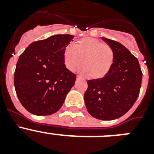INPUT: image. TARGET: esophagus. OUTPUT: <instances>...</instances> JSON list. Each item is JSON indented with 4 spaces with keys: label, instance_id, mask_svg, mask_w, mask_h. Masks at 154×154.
Instances as JSON below:
<instances>
[{
    "label": "esophagus",
    "instance_id": "34e87169",
    "mask_svg": "<svg viewBox=\"0 0 154 154\" xmlns=\"http://www.w3.org/2000/svg\"><path fill=\"white\" fill-rule=\"evenodd\" d=\"M76 79H77V80H80V79H83L82 78L81 76H77V78H76Z\"/></svg>",
    "mask_w": 154,
    "mask_h": 154
}]
</instances>
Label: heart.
<instances>
[{
    "instance_id": "1",
    "label": "heart",
    "mask_w": 154,
    "mask_h": 154,
    "mask_svg": "<svg viewBox=\"0 0 154 154\" xmlns=\"http://www.w3.org/2000/svg\"><path fill=\"white\" fill-rule=\"evenodd\" d=\"M114 60L113 50L109 45L92 38L81 39L64 51V61L68 69L77 70L83 61V72L89 78L99 79L106 75Z\"/></svg>"
}]
</instances>
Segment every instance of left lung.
<instances>
[{
	"instance_id": "left-lung-1",
	"label": "left lung",
	"mask_w": 154,
	"mask_h": 154,
	"mask_svg": "<svg viewBox=\"0 0 154 154\" xmlns=\"http://www.w3.org/2000/svg\"><path fill=\"white\" fill-rule=\"evenodd\" d=\"M114 52L106 75L89 80L84 101L89 113L101 120L118 119L130 109L140 93L143 74L138 59L125 46L102 38Z\"/></svg>"
}]
</instances>
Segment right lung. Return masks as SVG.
Wrapping results in <instances>:
<instances>
[{"label":"right lung","instance_id":"1","mask_svg":"<svg viewBox=\"0 0 154 154\" xmlns=\"http://www.w3.org/2000/svg\"><path fill=\"white\" fill-rule=\"evenodd\" d=\"M72 35H55L29 45L20 55L14 72L19 101L37 116L55 113L75 85L76 75L65 67L64 51Z\"/></svg>","mask_w":154,"mask_h":154}]
</instances>
